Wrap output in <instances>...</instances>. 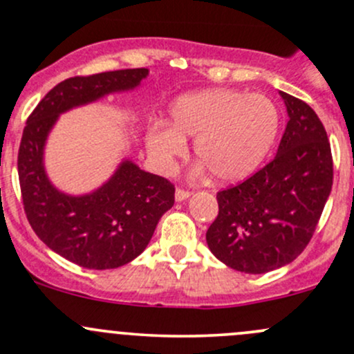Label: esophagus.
<instances>
[{
    "mask_svg": "<svg viewBox=\"0 0 354 354\" xmlns=\"http://www.w3.org/2000/svg\"><path fill=\"white\" fill-rule=\"evenodd\" d=\"M189 196H192V192H188V189L176 188V192H174V198H176V201H183Z\"/></svg>",
    "mask_w": 354,
    "mask_h": 354,
    "instance_id": "esophagus-1",
    "label": "esophagus"
}]
</instances>
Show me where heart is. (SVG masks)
Wrapping results in <instances>:
<instances>
[{
  "mask_svg": "<svg viewBox=\"0 0 354 354\" xmlns=\"http://www.w3.org/2000/svg\"><path fill=\"white\" fill-rule=\"evenodd\" d=\"M171 124L147 129L146 146L162 169L185 156L186 138L195 139V154L223 183L250 176L277 139L279 109L267 95L230 88H208L178 97L169 107Z\"/></svg>",
  "mask_w": 354,
  "mask_h": 354,
  "instance_id": "obj_1",
  "label": "heart"
}]
</instances>
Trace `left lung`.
Wrapping results in <instances>:
<instances>
[{"instance_id":"obj_1","label":"left lung","mask_w":354,"mask_h":354,"mask_svg":"<svg viewBox=\"0 0 354 354\" xmlns=\"http://www.w3.org/2000/svg\"><path fill=\"white\" fill-rule=\"evenodd\" d=\"M289 122L277 154L242 183L216 193L207 243L225 266L266 274L292 262L313 239L333 186L328 134L304 100L281 92Z\"/></svg>"}]
</instances>
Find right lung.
<instances>
[{"instance_id": "add662e5", "label": "right lung", "mask_w": 354, "mask_h": 354, "mask_svg": "<svg viewBox=\"0 0 354 354\" xmlns=\"http://www.w3.org/2000/svg\"><path fill=\"white\" fill-rule=\"evenodd\" d=\"M147 68H126L64 80L40 100L23 129L18 176L23 208L46 247L85 269H118L149 243L174 203V185L126 159L95 192L73 196L50 183L44 149L58 115L114 92L133 91Z\"/></svg>"}]
</instances>
